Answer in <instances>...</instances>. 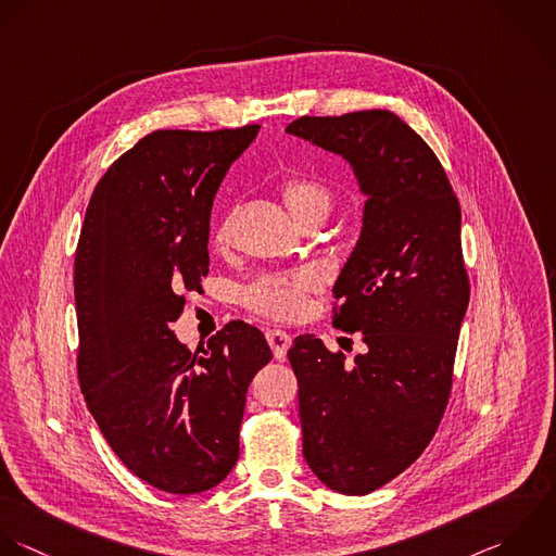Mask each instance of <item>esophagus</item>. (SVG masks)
I'll use <instances>...</instances> for the list:
<instances>
[{"instance_id":"34e87169","label":"esophagus","mask_w":556,"mask_h":556,"mask_svg":"<svg viewBox=\"0 0 556 556\" xmlns=\"http://www.w3.org/2000/svg\"><path fill=\"white\" fill-rule=\"evenodd\" d=\"M266 340H268V344H270V349H273V355H275L277 359H283L286 353H288V349L292 346V336L286 333V331H281V329H270V331H266Z\"/></svg>"}]
</instances>
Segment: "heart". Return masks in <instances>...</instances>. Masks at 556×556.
Instances as JSON below:
<instances>
[{
    "mask_svg": "<svg viewBox=\"0 0 556 556\" xmlns=\"http://www.w3.org/2000/svg\"><path fill=\"white\" fill-rule=\"evenodd\" d=\"M281 197L290 214L301 225H305L312 218H325L333 203V194L329 186L307 175L288 177L281 184ZM231 227H233L231 216H225L216 225L212 233V242L216 249L229 247ZM318 290H320V279L309 270H299L288 275L268 273L244 288L242 303L251 312L273 320H296L307 312L309 296Z\"/></svg>",
    "mask_w": 556,
    "mask_h": 556,
    "instance_id": "1",
    "label": "heart"
}]
</instances>
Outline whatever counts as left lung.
Returning a JSON list of instances; mask_svg holds the SVG:
<instances>
[{"label":"left lung","instance_id":"obj_1","mask_svg":"<svg viewBox=\"0 0 556 556\" xmlns=\"http://www.w3.org/2000/svg\"><path fill=\"white\" fill-rule=\"evenodd\" d=\"M286 131L342 155L368 197L333 286V327L362 331L366 351L349 362L314 336L288 351L307 466L366 496L422 455L451 399L470 301L462 207L433 149L390 110L301 116Z\"/></svg>","mask_w":556,"mask_h":556}]
</instances>
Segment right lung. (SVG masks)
<instances>
[{"label":"right lung","instance_id":"obj_1","mask_svg":"<svg viewBox=\"0 0 556 556\" xmlns=\"http://www.w3.org/2000/svg\"><path fill=\"white\" fill-rule=\"evenodd\" d=\"M260 125L160 129L99 179L75 251L77 379L116 457L168 494H199L236 466L251 379L273 353L233 320L188 351L170 325L207 275L214 194Z\"/></svg>","mask_w":556,"mask_h":556}]
</instances>
